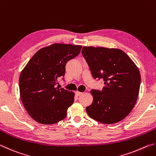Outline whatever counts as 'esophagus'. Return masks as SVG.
<instances>
[{
    "instance_id": "1",
    "label": "esophagus",
    "mask_w": 156,
    "mask_h": 156,
    "mask_svg": "<svg viewBox=\"0 0 156 156\" xmlns=\"http://www.w3.org/2000/svg\"><path fill=\"white\" fill-rule=\"evenodd\" d=\"M83 94V93H82V92H80V91H76V96H80V95H82Z\"/></svg>"
}]
</instances>
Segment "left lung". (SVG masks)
<instances>
[{
    "label": "left lung",
    "instance_id": "8db88e82",
    "mask_svg": "<svg viewBox=\"0 0 156 156\" xmlns=\"http://www.w3.org/2000/svg\"><path fill=\"white\" fill-rule=\"evenodd\" d=\"M82 54L94 78H102L105 84L102 91L91 90L93 102L87 107V113L104 124L120 122L138 99L141 80L138 67L120 49L84 46Z\"/></svg>",
    "mask_w": 156,
    "mask_h": 156
}]
</instances>
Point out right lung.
I'll use <instances>...</instances> for the list:
<instances>
[{"mask_svg": "<svg viewBox=\"0 0 156 156\" xmlns=\"http://www.w3.org/2000/svg\"><path fill=\"white\" fill-rule=\"evenodd\" d=\"M82 45L54 43L41 48L29 60L19 77L20 96L28 114L37 122L52 125L64 119L75 94L56 87L65 76L69 60L80 54Z\"/></svg>", "mask_w": 156, "mask_h": 156, "instance_id": "obj_1", "label": "right lung"}]
</instances>
